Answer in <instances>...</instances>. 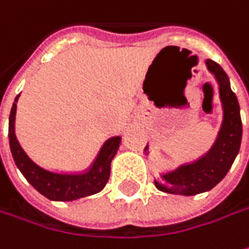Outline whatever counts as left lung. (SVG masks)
<instances>
[{
  "label": "left lung",
  "mask_w": 249,
  "mask_h": 249,
  "mask_svg": "<svg viewBox=\"0 0 249 249\" xmlns=\"http://www.w3.org/2000/svg\"><path fill=\"white\" fill-rule=\"evenodd\" d=\"M207 67L219 82V95L225 113L218 139L211 150L201 159L192 164L182 165L171 174L162 175L169 186L156 182L157 189L161 192L183 196H194L208 192L226 176L240 151L243 124L236 93L230 88L227 74L216 62L208 59ZM146 150L147 146L144 147V151Z\"/></svg>",
  "instance_id": "left-lung-1"
}]
</instances>
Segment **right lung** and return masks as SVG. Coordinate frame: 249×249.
Instances as JSON below:
<instances>
[{
    "mask_svg": "<svg viewBox=\"0 0 249 249\" xmlns=\"http://www.w3.org/2000/svg\"><path fill=\"white\" fill-rule=\"evenodd\" d=\"M18 98L19 95L15 98L11 108L8 136H9V146H11L15 164L20 169L27 182L42 196L55 201H73L81 197L99 193L106 186L110 178V164L120 147L121 138L114 136L108 139L103 144L102 150L99 151L98 159L95 160L93 165L87 172L62 174V172L48 171L45 168L39 167L38 164H36L26 154V151L23 150L20 143L16 139L13 121L16 114Z\"/></svg>",
    "mask_w": 249,
    "mask_h": 249,
    "instance_id": "1",
    "label": "right lung"
}]
</instances>
